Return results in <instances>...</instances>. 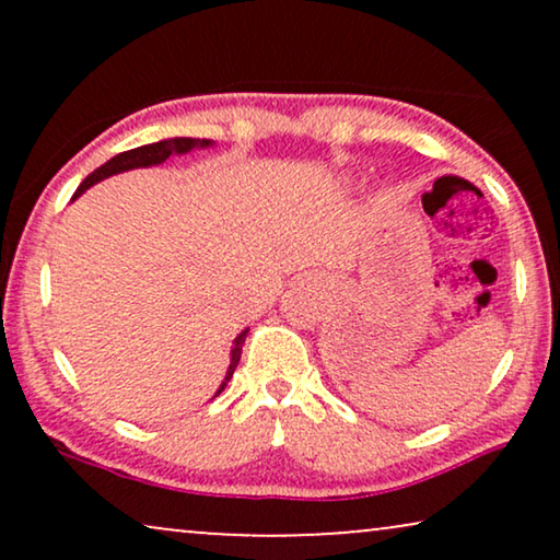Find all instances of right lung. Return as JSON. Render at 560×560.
I'll list each match as a JSON object with an SVG mask.
<instances>
[{
    "mask_svg": "<svg viewBox=\"0 0 560 560\" xmlns=\"http://www.w3.org/2000/svg\"><path fill=\"white\" fill-rule=\"evenodd\" d=\"M211 140H194V137H173V140H163V142H152V144H142V148H135V150H127V152H119V155H114L112 160H106V163L102 167H96L94 173L86 175L83 178V183L79 186V190H75V196H81L83 190L94 186V183L109 178V175L114 173H125V171H132V167H150V165H160L165 163L167 158L173 155V152H178V155H183V152H190L194 148H209ZM244 339H247V331H242L240 336H236L234 341V349H232V362H229V370H226V377L224 382H221L219 393L221 389L226 387V382L232 380V374L236 370V364H240V357H242V343ZM217 393V395H219Z\"/></svg>",
    "mask_w": 560,
    "mask_h": 560,
    "instance_id": "add662e5",
    "label": "right lung"
}]
</instances>
